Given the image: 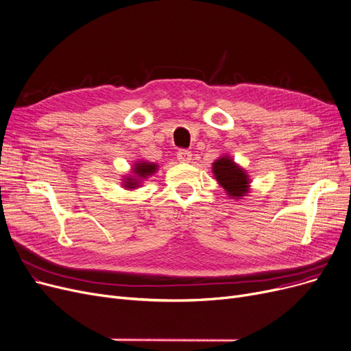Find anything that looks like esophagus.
<instances>
[{"mask_svg":"<svg viewBox=\"0 0 351 351\" xmlns=\"http://www.w3.org/2000/svg\"><path fill=\"white\" fill-rule=\"evenodd\" d=\"M176 156H178L179 162L188 163V162H191V159H192V152H189V150H186V149H180V150L178 152Z\"/></svg>","mask_w":351,"mask_h":351,"instance_id":"34e87169","label":"esophagus"}]
</instances>
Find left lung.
<instances>
[{
	"mask_svg": "<svg viewBox=\"0 0 351 351\" xmlns=\"http://www.w3.org/2000/svg\"><path fill=\"white\" fill-rule=\"evenodd\" d=\"M213 175L230 196H243L248 192V175L230 158H221L213 163Z\"/></svg>",
	"mask_w": 351,
	"mask_h": 351,
	"instance_id": "8db88e82",
	"label": "left lung"
}]
</instances>
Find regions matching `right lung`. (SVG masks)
Wrapping results in <instances>:
<instances>
[{
	"label": "right lung",
	"mask_w": 351,
	"mask_h": 351,
	"mask_svg": "<svg viewBox=\"0 0 351 351\" xmlns=\"http://www.w3.org/2000/svg\"><path fill=\"white\" fill-rule=\"evenodd\" d=\"M156 169H158V166L155 163H149V162H142V163L134 165L133 172L138 175V176L128 178V180H125L126 182L125 186L126 188H136V186L139 185L138 180H141L142 178H147L152 173H155Z\"/></svg>",
	"instance_id": "right-lung-1"
}]
</instances>
